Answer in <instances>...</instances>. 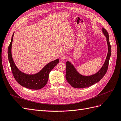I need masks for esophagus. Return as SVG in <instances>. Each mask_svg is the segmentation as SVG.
Here are the masks:
<instances>
[{"instance_id":"obj_1","label":"esophagus","mask_w":121,"mask_h":121,"mask_svg":"<svg viewBox=\"0 0 121 121\" xmlns=\"http://www.w3.org/2000/svg\"><path fill=\"white\" fill-rule=\"evenodd\" d=\"M67 57V55L65 54H62L60 56V58L61 60H65V58H66Z\"/></svg>"}]
</instances>
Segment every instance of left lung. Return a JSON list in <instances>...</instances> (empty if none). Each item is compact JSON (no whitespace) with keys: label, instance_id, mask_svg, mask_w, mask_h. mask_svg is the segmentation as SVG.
Instances as JSON below:
<instances>
[{"label":"left lung","instance_id":"1","mask_svg":"<svg viewBox=\"0 0 121 121\" xmlns=\"http://www.w3.org/2000/svg\"><path fill=\"white\" fill-rule=\"evenodd\" d=\"M102 31L107 38V42L108 46V52L107 58L104 64L101 68L95 74L93 75L85 76L82 75L77 72L76 69L70 62H66V73L65 78L68 83L74 88H83L93 85L99 82L104 77L107 72L109 58L111 55V46L109 40L108 32L104 28H102Z\"/></svg>","mask_w":121,"mask_h":121}]
</instances>
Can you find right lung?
<instances>
[{
	"instance_id": "right-lung-1",
	"label": "right lung",
	"mask_w": 121,
	"mask_h": 121,
	"mask_svg": "<svg viewBox=\"0 0 121 121\" xmlns=\"http://www.w3.org/2000/svg\"><path fill=\"white\" fill-rule=\"evenodd\" d=\"M14 33L13 34L11 42L8 48V53L9 60L11 69L14 79L17 82L22 86L29 89L38 90L41 89L47 83L50 71L58 63L59 60L57 59L47 64L39 72L35 74L29 75L20 71L14 64L12 56V46Z\"/></svg>"
}]
</instances>
